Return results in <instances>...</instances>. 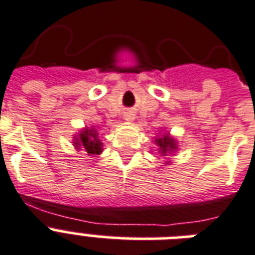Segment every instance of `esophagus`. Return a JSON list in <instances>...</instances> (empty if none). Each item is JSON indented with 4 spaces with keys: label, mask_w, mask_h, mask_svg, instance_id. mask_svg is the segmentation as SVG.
<instances>
[{
    "label": "esophagus",
    "mask_w": 255,
    "mask_h": 255,
    "mask_svg": "<svg viewBox=\"0 0 255 255\" xmlns=\"http://www.w3.org/2000/svg\"><path fill=\"white\" fill-rule=\"evenodd\" d=\"M133 119V115H132V114H127V115H126V120H132Z\"/></svg>",
    "instance_id": "1"
}]
</instances>
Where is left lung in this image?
I'll use <instances>...</instances> for the list:
<instances>
[{
    "label": "left lung",
    "instance_id": "1",
    "mask_svg": "<svg viewBox=\"0 0 255 255\" xmlns=\"http://www.w3.org/2000/svg\"><path fill=\"white\" fill-rule=\"evenodd\" d=\"M156 144L159 145V149L161 153H168V152H172L173 149H176V144H174V140L168 137L167 135L163 136V137H159V139L155 140Z\"/></svg>",
    "mask_w": 255,
    "mask_h": 255
}]
</instances>
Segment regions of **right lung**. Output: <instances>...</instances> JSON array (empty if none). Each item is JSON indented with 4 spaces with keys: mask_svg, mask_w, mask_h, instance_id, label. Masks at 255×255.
Wrapping results in <instances>:
<instances>
[{
    "mask_svg": "<svg viewBox=\"0 0 255 255\" xmlns=\"http://www.w3.org/2000/svg\"><path fill=\"white\" fill-rule=\"evenodd\" d=\"M77 147L78 145H83L87 153L91 155H98L102 152V143L98 139V133L95 129H87V131L82 132L81 140L77 139Z\"/></svg>",
    "mask_w": 255,
    "mask_h": 255,
    "instance_id": "1",
    "label": "right lung"
}]
</instances>
